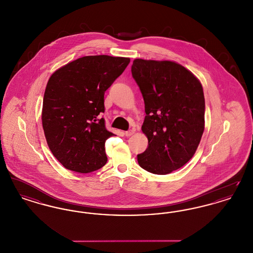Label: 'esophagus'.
Masks as SVG:
<instances>
[{
  "label": "esophagus",
  "mask_w": 253,
  "mask_h": 253,
  "mask_svg": "<svg viewBox=\"0 0 253 253\" xmlns=\"http://www.w3.org/2000/svg\"><path fill=\"white\" fill-rule=\"evenodd\" d=\"M133 133H134V130H130V131H126V132H124V134L126 136H131Z\"/></svg>",
  "instance_id": "obj_1"
}]
</instances>
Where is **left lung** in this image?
<instances>
[{"mask_svg": "<svg viewBox=\"0 0 253 253\" xmlns=\"http://www.w3.org/2000/svg\"><path fill=\"white\" fill-rule=\"evenodd\" d=\"M132 78L145 103L141 130L148 148L137 155L139 166L168 174L195 154L205 129L203 87L193 73L170 60L135 59Z\"/></svg>", "mask_w": 253, "mask_h": 253, "instance_id": "left-lung-1", "label": "left lung"}]
</instances>
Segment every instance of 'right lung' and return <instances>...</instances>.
<instances>
[{
  "instance_id": "1",
  "label": "right lung",
  "mask_w": 253,
  "mask_h": 253,
  "mask_svg": "<svg viewBox=\"0 0 253 253\" xmlns=\"http://www.w3.org/2000/svg\"><path fill=\"white\" fill-rule=\"evenodd\" d=\"M130 62L129 58L85 56L53 73L45 88L42 122L50 151L61 165L88 173L106 162L104 93Z\"/></svg>"
}]
</instances>
